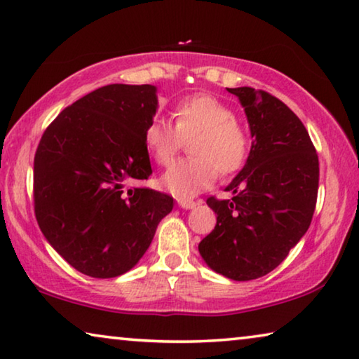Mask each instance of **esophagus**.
<instances>
[{"label": "esophagus", "instance_id": "1", "mask_svg": "<svg viewBox=\"0 0 359 359\" xmlns=\"http://www.w3.org/2000/svg\"><path fill=\"white\" fill-rule=\"evenodd\" d=\"M177 203H179V206L184 208V209H191V208L196 206L195 201H193V200H184V198H179Z\"/></svg>", "mask_w": 359, "mask_h": 359}]
</instances>
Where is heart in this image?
Returning a JSON list of instances; mask_svg holds the SVG:
<instances>
[{"instance_id":"obj_1","label":"heart","mask_w":359,"mask_h":359,"mask_svg":"<svg viewBox=\"0 0 359 359\" xmlns=\"http://www.w3.org/2000/svg\"><path fill=\"white\" fill-rule=\"evenodd\" d=\"M174 126L163 118L147 124V150L161 166L172 163L175 155L191 140L193 158L174 163L161 177L164 190L177 198H191L209 189L220 175L240 170L251 151V134L236 118L235 110L209 94L182 99L172 111Z\"/></svg>"}]
</instances>
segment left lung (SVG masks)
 Wrapping results in <instances>:
<instances>
[{
	"label": "left lung",
	"instance_id": "8db88e82",
	"mask_svg": "<svg viewBox=\"0 0 359 359\" xmlns=\"http://www.w3.org/2000/svg\"><path fill=\"white\" fill-rule=\"evenodd\" d=\"M252 134L246 166L226 190L231 200L208 198L217 214L214 230L200 243L210 269L235 281L275 270L311 224L320 163L299 116L262 89L235 88Z\"/></svg>",
	"mask_w": 359,
	"mask_h": 359
}]
</instances>
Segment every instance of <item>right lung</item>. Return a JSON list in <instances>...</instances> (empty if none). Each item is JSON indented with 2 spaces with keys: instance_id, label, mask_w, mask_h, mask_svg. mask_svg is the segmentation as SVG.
Masks as SVG:
<instances>
[{
  "instance_id": "add662e5",
  "label": "right lung",
  "mask_w": 359,
  "mask_h": 359,
  "mask_svg": "<svg viewBox=\"0 0 359 359\" xmlns=\"http://www.w3.org/2000/svg\"><path fill=\"white\" fill-rule=\"evenodd\" d=\"M151 84H108L62 110L33 163L39 229L73 269L123 275L149 249L172 196L134 180L151 175L144 134L158 100Z\"/></svg>"
}]
</instances>
